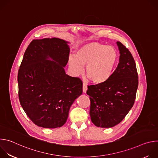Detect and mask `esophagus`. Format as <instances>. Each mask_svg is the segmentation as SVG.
I'll return each mask as SVG.
<instances>
[{"label":"esophagus","mask_w":158,"mask_h":158,"mask_svg":"<svg viewBox=\"0 0 158 158\" xmlns=\"http://www.w3.org/2000/svg\"><path fill=\"white\" fill-rule=\"evenodd\" d=\"M87 90V86L85 83H83V86H82V91L84 93H85Z\"/></svg>","instance_id":"1"}]
</instances>
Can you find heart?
<instances>
[{
    "label": "heart",
    "mask_w": 158,
    "mask_h": 158,
    "mask_svg": "<svg viewBox=\"0 0 158 158\" xmlns=\"http://www.w3.org/2000/svg\"><path fill=\"white\" fill-rule=\"evenodd\" d=\"M118 60L116 49L96 42L79 47L75 57L69 56L68 64L75 75L82 73L85 66V74L94 84H101L111 76Z\"/></svg>",
    "instance_id": "b5f03b06"
}]
</instances>
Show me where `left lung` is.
Wrapping results in <instances>:
<instances>
[{
  "mask_svg": "<svg viewBox=\"0 0 158 158\" xmlns=\"http://www.w3.org/2000/svg\"><path fill=\"white\" fill-rule=\"evenodd\" d=\"M119 62L104 82L88 86L89 114L97 127L109 128L120 123L134 103L138 87V76L134 58L120 42Z\"/></svg>",
  "mask_w": 158,
  "mask_h": 158,
  "instance_id": "8db88e82",
  "label": "left lung"
}]
</instances>
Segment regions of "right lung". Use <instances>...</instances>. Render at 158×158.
<instances>
[{"label":"right lung","instance_id":"add662e5","mask_svg":"<svg viewBox=\"0 0 158 158\" xmlns=\"http://www.w3.org/2000/svg\"><path fill=\"white\" fill-rule=\"evenodd\" d=\"M69 42L58 38L33 40L27 48L18 73L22 107L37 126H62L74 101L82 94V82L65 74Z\"/></svg>","mask_w":158,"mask_h":158}]
</instances>
